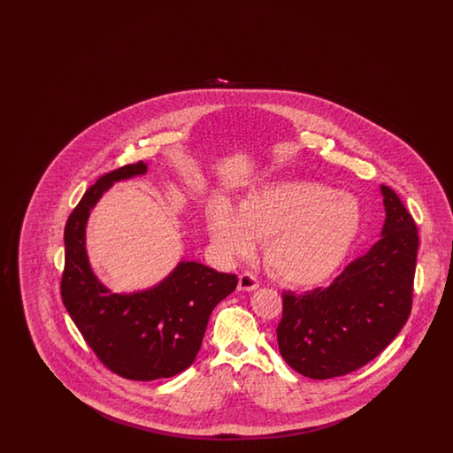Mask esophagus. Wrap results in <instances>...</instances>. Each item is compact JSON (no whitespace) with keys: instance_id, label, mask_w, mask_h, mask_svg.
<instances>
[{"instance_id":"1","label":"esophagus","mask_w":453,"mask_h":453,"mask_svg":"<svg viewBox=\"0 0 453 453\" xmlns=\"http://www.w3.org/2000/svg\"><path fill=\"white\" fill-rule=\"evenodd\" d=\"M259 287V281L257 280L255 275L251 273H241L239 275V283H237V288L242 290V292H251V290H257Z\"/></svg>"}]
</instances>
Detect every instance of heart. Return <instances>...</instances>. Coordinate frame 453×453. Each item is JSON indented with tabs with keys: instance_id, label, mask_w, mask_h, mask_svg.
Instances as JSON below:
<instances>
[{
	"instance_id": "heart-1",
	"label": "heart",
	"mask_w": 453,
	"mask_h": 453,
	"mask_svg": "<svg viewBox=\"0 0 453 453\" xmlns=\"http://www.w3.org/2000/svg\"><path fill=\"white\" fill-rule=\"evenodd\" d=\"M364 212L349 194L316 181H273L250 195L236 211L219 200L209 212L217 248L233 258L265 242V263L294 287L327 280L345 261L362 233Z\"/></svg>"
}]
</instances>
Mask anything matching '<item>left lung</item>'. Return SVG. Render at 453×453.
Returning <instances> with one entry per match:
<instances>
[{
    "mask_svg": "<svg viewBox=\"0 0 453 453\" xmlns=\"http://www.w3.org/2000/svg\"><path fill=\"white\" fill-rule=\"evenodd\" d=\"M382 239L326 288L281 292L277 342L303 377L326 380L366 365L404 327L412 307L418 227L397 194L382 185Z\"/></svg>",
    "mask_w": 453,
    "mask_h": 453,
    "instance_id": "8db88e82",
    "label": "left lung"
}]
</instances>
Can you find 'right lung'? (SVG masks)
<instances>
[{
  "instance_id": "right-lung-1",
  "label": "right lung",
  "mask_w": 453,
  "mask_h": 453,
  "mask_svg": "<svg viewBox=\"0 0 453 453\" xmlns=\"http://www.w3.org/2000/svg\"><path fill=\"white\" fill-rule=\"evenodd\" d=\"M142 161L98 178L74 207L65 227L61 297L88 346L110 372L150 382L168 379L194 364L209 318L234 292L237 277L183 261L157 287L119 296L93 275L85 251L91 207L113 181L146 173Z\"/></svg>"
}]
</instances>
